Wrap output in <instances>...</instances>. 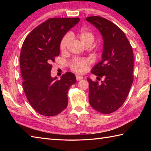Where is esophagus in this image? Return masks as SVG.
<instances>
[{
  "mask_svg": "<svg viewBox=\"0 0 151 151\" xmlns=\"http://www.w3.org/2000/svg\"><path fill=\"white\" fill-rule=\"evenodd\" d=\"M76 79L77 81H80L81 80L83 79V77L81 76H79V75H76Z\"/></svg>",
  "mask_w": 151,
  "mask_h": 151,
  "instance_id": "34e87169",
  "label": "esophagus"
}]
</instances>
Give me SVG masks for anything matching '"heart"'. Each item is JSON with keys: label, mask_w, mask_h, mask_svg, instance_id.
I'll return each mask as SVG.
<instances>
[{"label": "heart", "mask_w": 151, "mask_h": 151, "mask_svg": "<svg viewBox=\"0 0 151 151\" xmlns=\"http://www.w3.org/2000/svg\"><path fill=\"white\" fill-rule=\"evenodd\" d=\"M72 36V34H71ZM76 36L84 43L86 46H91L95 40V36L90 30L82 28L76 34ZM71 37L69 34H67L63 37L60 44L61 52L65 53L69 46ZM91 60L88 58H76L70 63V68L76 73H83L86 71L88 66L91 63Z\"/></svg>", "instance_id": "heart-1"}]
</instances>
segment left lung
I'll return each instance as SVG.
<instances>
[{
    "mask_svg": "<svg viewBox=\"0 0 151 151\" xmlns=\"http://www.w3.org/2000/svg\"><path fill=\"white\" fill-rule=\"evenodd\" d=\"M87 21L98 28L104 40L102 61L91 69L97 80L89 82V101L91 107L103 114L118 110L129 93L134 81L132 48L123 31L108 19L91 16Z\"/></svg>",
    "mask_w": 151,
    "mask_h": 151,
    "instance_id": "1",
    "label": "left lung"
}]
</instances>
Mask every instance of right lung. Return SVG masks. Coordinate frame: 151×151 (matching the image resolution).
<instances>
[{
	"label": "right lung",
	"mask_w": 151,
	"mask_h": 151,
	"mask_svg": "<svg viewBox=\"0 0 151 151\" xmlns=\"http://www.w3.org/2000/svg\"><path fill=\"white\" fill-rule=\"evenodd\" d=\"M79 21L77 17L50 18L35 28L22 44V88L32 107L41 115L54 116L68 104L67 92L76 83L75 75L67 72L60 80L52 78L51 63L60 55V44L64 35Z\"/></svg>",
	"instance_id": "obj_1"
}]
</instances>
